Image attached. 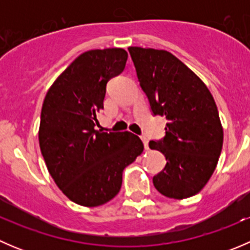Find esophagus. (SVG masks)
<instances>
[{"instance_id": "obj_1", "label": "esophagus", "mask_w": 250, "mask_h": 250, "mask_svg": "<svg viewBox=\"0 0 250 250\" xmlns=\"http://www.w3.org/2000/svg\"><path fill=\"white\" fill-rule=\"evenodd\" d=\"M140 139L143 140V143H144V147H145L146 150H147V148H148V139H147V138H146L145 135H141Z\"/></svg>"}]
</instances>
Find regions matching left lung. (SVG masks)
<instances>
[{
    "label": "left lung",
    "mask_w": 250,
    "mask_h": 250,
    "mask_svg": "<svg viewBox=\"0 0 250 250\" xmlns=\"http://www.w3.org/2000/svg\"><path fill=\"white\" fill-rule=\"evenodd\" d=\"M128 50L151 111L167 120L165 138L148 143L167 160L165 169L153 176V185L166 197L195 196L215 170L223 148L224 132L213 95L172 53L141 47Z\"/></svg>",
    "instance_id": "8db88e82"
}]
</instances>
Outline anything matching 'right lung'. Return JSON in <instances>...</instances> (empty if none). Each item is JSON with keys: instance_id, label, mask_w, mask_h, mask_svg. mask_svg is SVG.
Here are the masks:
<instances>
[{"instance_id": "add662e5", "label": "right lung", "mask_w": 250, "mask_h": 250, "mask_svg": "<svg viewBox=\"0 0 250 250\" xmlns=\"http://www.w3.org/2000/svg\"><path fill=\"white\" fill-rule=\"evenodd\" d=\"M127 58L122 48L84 52L54 81L42 105L39 141L48 172L80 206L112 200L122 186L123 169L144 150L132 133L95 129L106 83L125 70Z\"/></svg>"}]
</instances>
